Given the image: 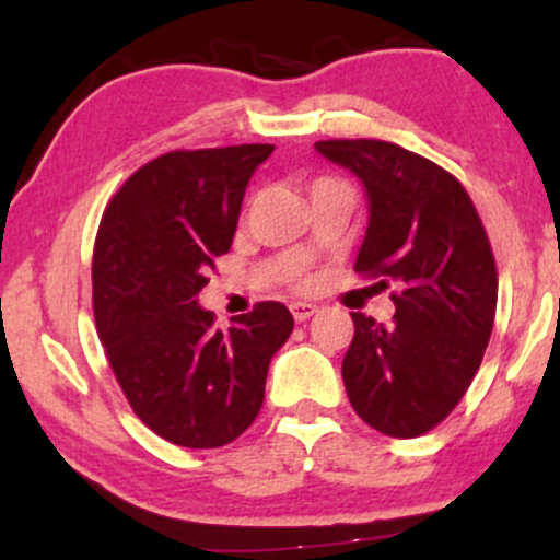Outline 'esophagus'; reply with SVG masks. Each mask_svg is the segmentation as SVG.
<instances>
[{
    "label": "esophagus",
    "instance_id": "esophagus-1",
    "mask_svg": "<svg viewBox=\"0 0 560 560\" xmlns=\"http://www.w3.org/2000/svg\"><path fill=\"white\" fill-rule=\"evenodd\" d=\"M289 311H292V316H294V320H307L313 316V313L318 311L316 305H311V302H292V305H289Z\"/></svg>",
    "mask_w": 560,
    "mask_h": 560
}]
</instances>
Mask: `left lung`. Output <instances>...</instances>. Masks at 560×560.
Here are the masks:
<instances>
[{
  "label": "left lung",
  "mask_w": 560,
  "mask_h": 560,
  "mask_svg": "<svg viewBox=\"0 0 560 560\" xmlns=\"http://www.w3.org/2000/svg\"><path fill=\"white\" fill-rule=\"evenodd\" d=\"M316 152L369 199L355 271L400 287L389 326L352 313L347 397L376 432L419 436L458 405L485 358L498 307L490 240L458 178L432 160L376 139L316 141Z\"/></svg>",
  "instance_id": "left-lung-1"
}]
</instances>
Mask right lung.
Segmentation results:
<instances>
[{"label": "right lung", "instance_id": "add662e5", "mask_svg": "<svg viewBox=\"0 0 560 560\" xmlns=\"http://www.w3.org/2000/svg\"><path fill=\"white\" fill-rule=\"evenodd\" d=\"M271 152L273 144L168 152L120 186L100 223V342L133 413L173 445L234 442L260 413L268 365L294 329L281 302H258L215 329L197 300Z\"/></svg>", "mask_w": 560, "mask_h": 560}]
</instances>
